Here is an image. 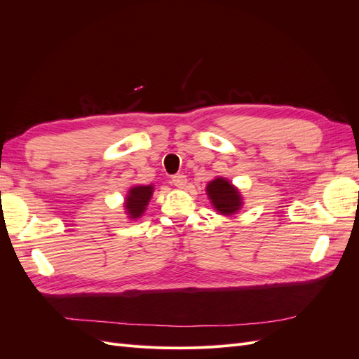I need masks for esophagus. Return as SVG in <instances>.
<instances>
[{
    "label": "esophagus",
    "mask_w": 359,
    "mask_h": 359,
    "mask_svg": "<svg viewBox=\"0 0 359 359\" xmlns=\"http://www.w3.org/2000/svg\"><path fill=\"white\" fill-rule=\"evenodd\" d=\"M170 182L178 189H184L187 186V177L186 175H175V177H172Z\"/></svg>",
    "instance_id": "1"
}]
</instances>
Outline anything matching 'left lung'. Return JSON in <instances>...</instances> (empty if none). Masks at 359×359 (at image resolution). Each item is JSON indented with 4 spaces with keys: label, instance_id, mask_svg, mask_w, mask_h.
I'll return each instance as SVG.
<instances>
[{
    "label": "left lung",
    "instance_id": "left-lung-1",
    "mask_svg": "<svg viewBox=\"0 0 359 359\" xmlns=\"http://www.w3.org/2000/svg\"><path fill=\"white\" fill-rule=\"evenodd\" d=\"M205 191L208 194V199L212 205V208L224 217L235 215L244 205L240 190H238L227 178H214L212 181L206 184Z\"/></svg>",
    "mask_w": 359,
    "mask_h": 359
}]
</instances>
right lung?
Returning <instances> with one entry per match:
<instances>
[{"label": "right lung", "mask_w": 359, "mask_h": 359, "mask_svg": "<svg viewBox=\"0 0 359 359\" xmlns=\"http://www.w3.org/2000/svg\"><path fill=\"white\" fill-rule=\"evenodd\" d=\"M153 184H148V186H133L128 189L123 203L124 212L127 214L128 220H137L144 215L151 198H153Z\"/></svg>", "instance_id": "obj_1"}]
</instances>
